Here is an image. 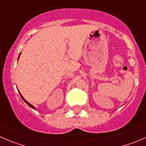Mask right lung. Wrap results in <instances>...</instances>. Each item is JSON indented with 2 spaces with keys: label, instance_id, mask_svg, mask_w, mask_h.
<instances>
[{
  "label": "right lung",
  "instance_id": "obj_1",
  "mask_svg": "<svg viewBox=\"0 0 146 146\" xmlns=\"http://www.w3.org/2000/svg\"><path fill=\"white\" fill-rule=\"evenodd\" d=\"M21 53H19V56H18V59H19V58H20V56H21ZM20 93V96H21V98H22V99H23V100H24V101H25V103H27V104H28V106H30V107H31V108H32L33 109H34V110H35V107H34V106H33V105H31V103H28V101H27V100H25V98H24L23 97V96H22V95H21V93Z\"/></svg>",
  "mask_w": 146,
  "mask_h": 146
}]
</instances>
